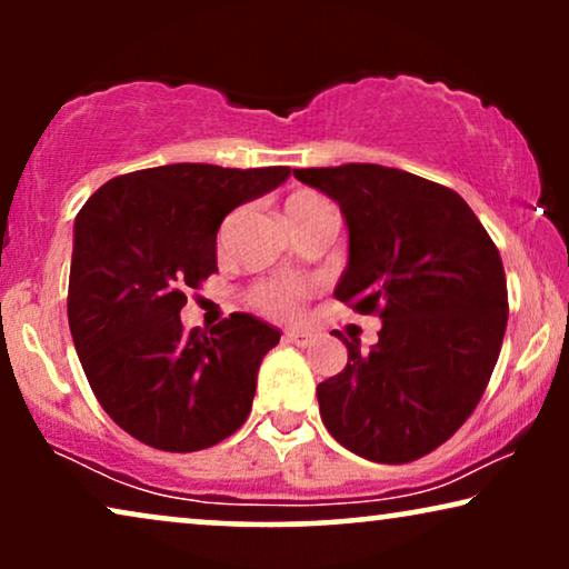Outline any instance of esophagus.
<instances>
[{"label":"esophagus","mask_w":569,"mask_h":569,"mask_svg":"<svg viewBox=\"0 0 569 569\" xmlns=\"http://www.w3.org/2000/svg\"><path fill=\"white\" fill-rule=\"evenodd\" d=\"M287 345H295V347H308L310 341H313V333L310 331H284L282 337Z\"/></svg>","instance_id":"esophagus-1"}]
</instances>
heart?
Segmentation results:
<instances>
[{
  "instance_id": "obj_1",
  "label": "heart",
  "mask_w": 569,
  "mask_h": 569,
  "mask_svg": "<svg viewBox=\"0 0 569 569\" xmlns=\"http://www.w3.org/2000/svg\"><path fill=\"white\" fill-rule=\"evenodd\" d=\"M321 193L310 189H298L292 191L284 201L287 217L306 212V209L323 204ZM318 292V284L313 279H269V282L256 284L251 292H248V302H251L253 310L269 316V318H298L306 308V302Z\"/></svg>"
}]
</instances>
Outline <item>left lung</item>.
Instances as JSON below:
<instances>
[{
    "label": "left lung",
    "mask_w": 569,
    "mask_h": 569,
    "mask_svg": "<svg viewBox=\"0 0 569 569\" xmlns=\"http://www.w3.org/2000/svg\"><path fill=\"white\" fill-rule=\"evenodd\" d=\"M295 178L337 201L349 263L337 300L380 316L378 345H347L318 383L326 430L376 463L417 461L471 417L508 326V282L485 224L453 189L399 168L347 162Z\"/></svg>",
    "instance_id": "8db88e82"
}]
</instances>
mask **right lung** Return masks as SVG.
Instances as JSON below:
<instances>
[{
  "label": "right lung",
  "instance_id": "1",
  "mask_svg": "<svg viewBox=\"0 0 569 569\" xmlns=\"http://www.w3.org/2000/svg\"><path fill=\"white\" fill-rule=\"evenodd\" d=\"M287 176V166L144 168L111 178L77 214L69 331L98 403L144 446L193 453L251 415L279 331L248 313L186 331L181 308L217 271L224 217Z\"/></svg>",
  "mask_w": 569,
  "mask_h": 569
}]
</instances>
